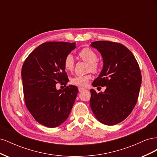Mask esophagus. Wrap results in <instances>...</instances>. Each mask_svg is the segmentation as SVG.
Returning a JSON list of instances; mask_svg holds the SVG:
<instances>
[{"label":"esophagus","instance_id":"obj_1","mask_svg":"<svg viewBox=\"0 0 157 157\" xmlns=\"http://www.w3.org/2000/svg\"><path fill=\"white\" fill-rule=\"evenodd\" d=\"M84 90H85V89L84 88H78V91L79 92H82V91H84Z\"/></svg>","mask_w":157,"mask_h":157}]
</instances>
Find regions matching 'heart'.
Here are the masks:
<instances>
[{
  "instance_id": "obj_1",
  "label": "heart",
  "mask_w": 157,
  "mask_h": 157,
  "mask_svg": "<svg viewBox=\"0 0 157 157\" xmlns=\"http://www.w3.org/2000/svg\"><path fill=\"white\" fill-rule=\"evenodd\" d=\"M78 58L88 63V70L93 73H97L99 69V64L97 61L98 55L96 52L88 47L83 48L78 52ZM64 68L67 71H72L75 66V60L72 55L69 54L65 57L63 61ZM92 79V75L87 74L84 75H78L73 77L71 82L75 86L80 87H86L89 81Z\"/></svg>"
}]
</instances>
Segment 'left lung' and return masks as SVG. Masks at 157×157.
I'll use <instances>...</instances> for the list:
<instances>
[{"label": "left lung", "instance_id": "1", "mask_svg": "<svg viewBox=\"0 0 157 157\" xmlns=\"http://www.w3.org/2000/svg\"><path fill=\"white\" fill-rule=\"evenodd\" d=\"M90 46L100 52L103 61L101 72L92 85L106 86L104 92L90 90V107L102 124L115 125L129 116L136 105L141 84V71L134 56L122 44L100 40Z\"/></svg>", "mask_w": 157, "mask_h": 157}]
</instances>
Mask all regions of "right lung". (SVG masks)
I'll use <instances>...</instances> for the list:
<instances>
[{"label":"right lung","mask_w":157,"mask_h":157,"mask_svg":"<svg viewBox=\"0 0 157 157\" xmlns=\"http://www.w3.org/2000/svg\"><path fill=\"white\" fill-rule=\"evenodd\" d=\"M75 44L44 42L28 56L22 66L26 107L35 119L46 127H57L67 120L77 98L78 88L73 85L56 89L57 83L69 82L63 61Z\"/></svg>","instance_id":"obj_1"}]
</instances>
